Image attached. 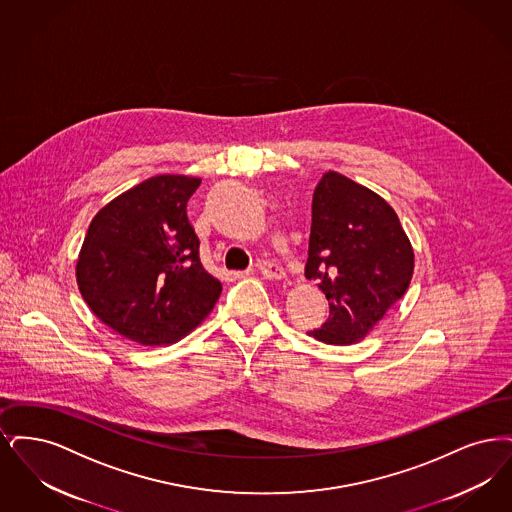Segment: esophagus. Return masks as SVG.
Returning <instances> with one entry per match:
<instances>
[{"label":"esophagus","instance_id":"obj_1","mask_svg":"<svg viewBox=\"0 0 512 512\" xmlns=\"http://www.w3.org/2000/svg\"><path fill=\"white\" fill-rule=\"evenodd\" d=\"M258 271L269 279V281H281L283 277H285V271H283V267L279 266V264H275V262H260L258 264Z\"/></svg>","mask_w":512,"mask_h":512}]
</instances>
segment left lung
Listing matches in <instances>:
<instances>
[{
  "mask_svg": "<svg viewBox=\"0 0 512 512\" xmlns=\"http://www.w3.org/2000/svg\"><path fill=\"white\" fill-rule=\"evenodd\" d=\"M415 252L396 210L369 187L329 170L315 187L306 277L329 300V319L310 336L361 342L409 289Z\"/></svg>",
  "mask_w": 512,
  "mask_h": 512,
  "instance_id": "1",
  "label": "left lung"
}]
</instances>
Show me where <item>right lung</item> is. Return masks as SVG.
I'll return each instance as SVG.
<instances>
[{
	"label": "right lung",
	"mask_w": 512,
	"mask_h": 512,
	"mask_svg": "<svg viewBox=\"0 0 512 512\" xmlns=\"http://www.w3.org/2000/svg\"><path fill=\"white\" fill-rule=\"evenodd\" d=\"M200 178L160 174L137 183L89 223L76 283L89 310L141 346H168L195 331L222 283L199 258L187 200Z\"/></svg>",
	"instance_id": "right-lung-1"
}]
</instances>
